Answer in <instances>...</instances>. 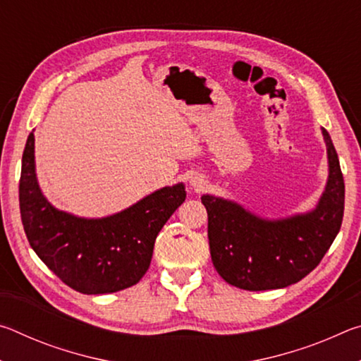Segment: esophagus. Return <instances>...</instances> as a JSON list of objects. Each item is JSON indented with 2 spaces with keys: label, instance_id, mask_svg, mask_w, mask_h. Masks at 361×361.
<instances>
[{
  "label": "esophagus",
  "instance_id": "esophagus-1",
  "mask_svg": "<svg viewBox=\"0 0 361 361\" xmlns=\"http://www.w3.org/2000/svg\"><path fill=\"white\" fill-rule=\"evenodd\" d=\"M191 185H192V188L195 189V191H202V189L205 188V181L200 180V178H192Z\"/></svg>",
  "mask_w": 361,
  "mask_h": 361
}]
</instances>
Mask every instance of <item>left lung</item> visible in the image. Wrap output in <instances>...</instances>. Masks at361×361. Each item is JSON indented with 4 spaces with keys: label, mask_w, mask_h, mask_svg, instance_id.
Instances as JSON below:
<instances>
[{
    "label": "left lung",
    "mask_w": 361,
    "mask_h": 361,
    "mask_svg": "<svg viewBox=\"0 0 361 361\" xmlns=\"http://www.w3.org/2000/svg\"><path fill=\"white\" fill-rule=\"evenodd\" d=\"M329 176L317 209L269 221L231 200L202 195L213 266L226 282L248 291L285 288L320 264L344 216V176L329 133Z\"/></svg>",
    "instance_id": "8db88e82"
}]
</instances>
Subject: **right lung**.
<instances>
[{
    "mask_svg": "<svg viewBox=\"0 0 361 361\" xmlns=\"http://www.w3.org/2000/svg\"><path fill=\"white\" fill-rule=\"evenodd\" d=\"M185 199L180 183L102 219L56 210L36 181L35 135H28L19 183L23 229L39 259L82 295L116 293L138 283L149 267L159 231Z\"/></svg>",
    "mask_w": 361,
    "mask_h": 361,
    "instance_id": "1",
    "label": "right lung"
}]
</instances>
